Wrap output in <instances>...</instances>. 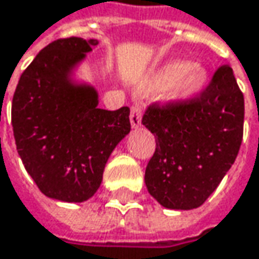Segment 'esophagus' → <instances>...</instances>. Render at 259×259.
Here are the masks:
<instances>
[{"label":"esophagus","mask_w":259,"mask_h":259,"mask_svg":"<svg viewBox=\"0 0 259 259\" xmlns=\"http://www.w3.org/2000/svg\"><path fill=\"white\" fill-rule=\"evenodd\" d=\"M130 124H132V129H138L142 124V110L136 105L132 107L130 110Z\"/></svg>","instance_id":"esophagus-1"}]
</instances>
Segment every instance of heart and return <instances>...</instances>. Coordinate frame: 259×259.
Instances as JSON below:
<instances>
[{
	"label": "heart",
	"instance_id": "heart-1",
	"mask_svg": "<svg viewBox=\"0 0 259 259\" xmlns=\"http://www.w3.org/2000/svg\"><path fill=\"white\" fill-rule=\"evenodd\" d=\"M209 84L205 67L189 61H170L148 74L141 82L146 94L165 92L175 101H189L201 95Z\"/></svg>",
	"mask_w": 259,
	"mask_h": 259
}]
</instances>
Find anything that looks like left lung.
Here are the masks:
<instances>
[{"mask_svg": "<svg viewBox=\"0 0 259 259\" xmlns=\"http://www.w3.org/2000/svg\"><path fill=\"white\" fill-rule=\"evenodd\" d=\"M243 117V94L229 66L215 71L201 97L149 107L142 124L157 141L145 170L151 196L168 209L202 205L235 162Z\"/></svg>", "mask_w": 259, "mask_h": 259, "instance_id": "obj_1", "label": "left lung"}]
</instances>
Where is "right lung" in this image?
<instances>
[{
  "mask_svg": "<svg viewBox=\"0 0 259 259\" xmlns=\"http://www.w3.org/2000/svg\"><path fill=\"white\" fill-rule=\"evenodd\" d=\"M97 39H58L24 70L16 88L11 123L24 168L39 190L57 201L95 195L105 164L130 132L129 107L99 108L95 86L77 77Z\"/></svg>",
  "mask_w": 259,
  "mask_h": 259,
  "instance_id": "obj_1",
  "label": "right lung"
}]
</instances>
